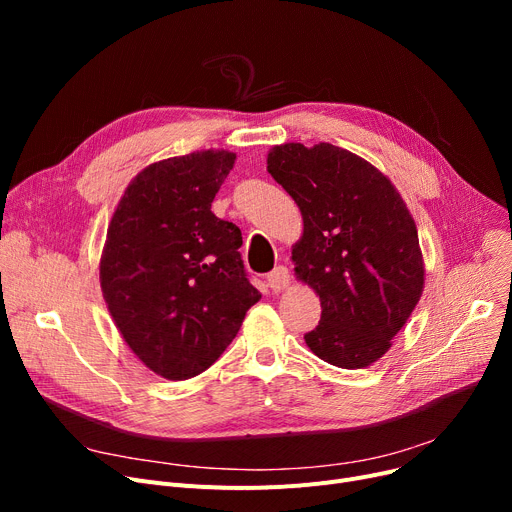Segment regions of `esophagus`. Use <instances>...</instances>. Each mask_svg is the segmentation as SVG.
<instances>
[{"mask_svg": "<svg viewBox=\"0 0 512 512\" xmlns=\"http://www.w3.org/2000/svg\"><path fill=\"white\" fill-rule=\"evenodd\" d=\"M267 286H270L274 292H282L290 286V272L286 270L284 265L276 267L274 272L267 274Z\"/></svg>", "mask_w": 512, "mask_h": 512, "instance_id": "34e87169", "label": "esophagus"}]
</instances>
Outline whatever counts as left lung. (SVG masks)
I'll return each mask as SVG.
<instances>
[{"mask_svg": "<svg viewBox=\"0 0 512 512\" xmlns=\"http://www.w3.org/2000/svg\"><path fill=\"white\" fill-rule=\"evenodd\" d=\"M267 172L303 215L290 259L294 276L321 301L307 346L330 365L369 367L390 351L425 284L407 203L367 159L330 143L276 145Z\"/></svg>", "mask_w": 512, "mask_h": 512, "instance_id": "8db88e82", "label": "left lung"}]
</instances>
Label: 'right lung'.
Here are the masks:
<instances>
[{
	"instance_id": "right-lung-1",
	"label": "right lung",
	"mask_w": 512,
	"mask_h": 512,
	"mask_svg": "<svg viewBox=\"0 0 512 512\" xmlns=\"http://www.w3.org/2000/svg\"><path fill=\"white\" fill-rule=\"evenodd\" d=\"M234 161L226 149L155 161L130 180L107 226V311L130 351L172 382L218 361L261 299L238 253V226L211 211Z\"/></svg>"
}]
</instances>
